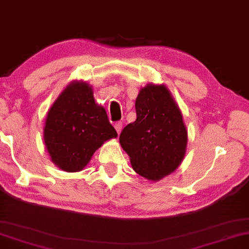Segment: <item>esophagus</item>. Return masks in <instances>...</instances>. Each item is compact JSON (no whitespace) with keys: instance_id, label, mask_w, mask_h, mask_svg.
Segmentation results:
<instances>
[{"instance_id":"esophagus-1","label":"esophagus","mask_w":249,"mask_h":249,"mask_svg":"<svg viewBox=\"0 0 249 249\" xmlns=\"http://www.w3.org/2000/svg\"><path fill=\"white\" fill-rule=\"evenodd\" d=\"M114 126H115V129H116L117 134H120L121 131H122V127H123V123H122V122H117V123L115 124Z\"/></svg>"}]
</instances>
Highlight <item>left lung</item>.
Listing matches in <instances>:
<instances>
[{"label": "left lung", "instance_id": "left-lung-1", "mask_svg": "<svg viewBox=\"0 0 249 249\" xmlns=\"http://www.w3.org/2000/svg\"><path fill=\"white\" fill-rule=\"evenodd\" d=\"M136 121L126 125L120 143L132 168L148 181L162 180L183 161L188 129L171 91L165 85L147 84L135 101Z\"/></svg>", "mask_w": 249, "mask_h": 249}]
</instances>
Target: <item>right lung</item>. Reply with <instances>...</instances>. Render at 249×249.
<instances>
[{"label":"right lung","mask_w":249,"mask_h":249,"mask_svg":"<svg viewBox=\"0 0 249 249\" xmlns=\"http://www.w3.org/2000/svg\"><path fill=\"white\" fill-rule=\"evenodd\" d=\"M106 110L95 102L92 87L72 80L48 110L43 142L59 169L78 172L106 141L116 139Z\"/></svg>","instance_id":"1"}]
</instances>
